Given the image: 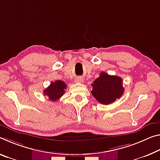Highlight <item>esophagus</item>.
Segmentation results:
<instances>
[{
	"mask_svg": "<svg viewBox=\"0 0 160 160\" xmlns=\"http://www.w3.org/2000/svg\"><path fill=\"white\" fill-rule=\"evenodd\" d=\"M83 78L82 77H78L77 78H75V82H78V83H82L83 82Z\"/></svg>",
	"mask_w": 160,
	"mask_h": 160,
	"instance_id": "1",
	"label": "esophagus"
}]
</instances>
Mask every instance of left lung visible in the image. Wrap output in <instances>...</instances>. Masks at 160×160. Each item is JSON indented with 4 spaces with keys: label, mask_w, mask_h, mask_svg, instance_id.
I'll use <instances>...</instances> for the list:
<instances>
[{
    "label": "left lung",
    "mask_w": 160,
    "mask_h": 160,
    "mask_svg": "<svg viewBox=\"0 0 160 160\" xmlns=\"http://www.w3.org/2000/svg\"><path fill=\"white\" fill-rule=\"evenodd\" d=\"M91 93L99 102L109 105L120 98L124 92L122 79L118 76L110 75L102 72L92 83Z\"/></svg>",
    "instance_id": "8db88e82"
}]
</instances>
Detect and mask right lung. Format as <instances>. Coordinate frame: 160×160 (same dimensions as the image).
Masks as SVG:
<instances>
[{
  "label": "right lung",
  "instance_id": "add662e5",
  "mask_svg": "<svg viewBox=\"0 0 160 160\" xmlns=\"http://www.w3.org/2000/svg\"><path fill=\"white\" fill-rule=\"evenodd\" d=\"M66 88V85L63 81L56 80L52 82L46 89L44 90V95H47L50 101H56L63 95Z\"/></svg>",
  "mask_w": 160,
  "mask_h": 160
}]
</instances>
